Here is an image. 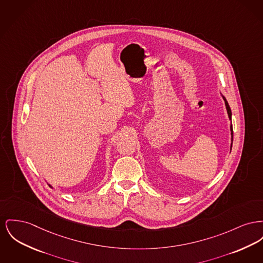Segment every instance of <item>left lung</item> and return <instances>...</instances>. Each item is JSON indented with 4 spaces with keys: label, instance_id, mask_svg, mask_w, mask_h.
I'll return each instance as SVG.
<instances>
[{
    "label": "left lung",
    "instance_id": "1",
    "mask_svg": "<svg viewBox=\"0 0 263 263\" xmlns=\"http://www.w3.org/2000/svg\"><path fill=\"white\" fill-rule=\"evenodd\" d=\"M223 97V96H222ZM223 100H224V104H226V107H227V111H228V114H229V117H230V119L232 120V110L230 108V105H229V103H228V101H227V99L223 97ZM231 131H232V137H233V131H232V125H231Z\"/></svg>",
    "mask_w": 263,
    "mask_h": 263
}]
</instances>
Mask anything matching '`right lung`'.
<instances>
[{"label": "right lung", "instance_id": "add662e5", "mask_svg": "<svg viewBox=\"0 0 263 263\" xmlns=\"http://www.w3.org/2000/svg\"><path fill=\"white\" fill-rule=\"evenodd\" d=\"M49 185V186H50V187H51V185Z\"/></svg>", "mask_w": 263, "mask_h": 263}]
</instances>
